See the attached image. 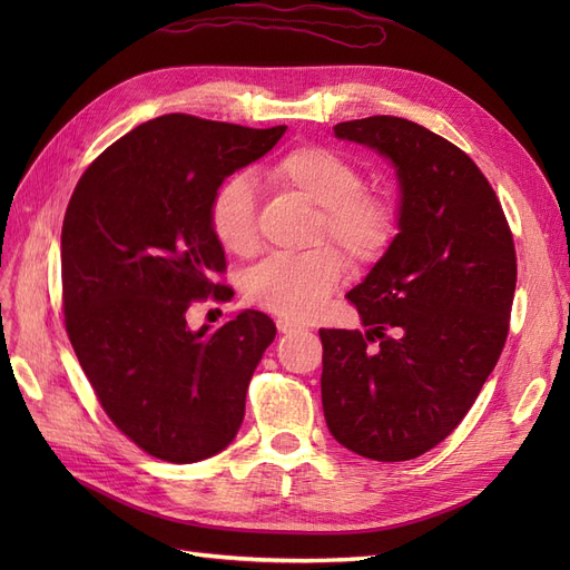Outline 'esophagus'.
<instances>
[{
    "label": "esophagus",
    "mask_w": 570,
    "mask_h": 570,
    "mask_svg": "<svg viewBox=\"0 0 570 570\" xmlns=\"http://www.w3.org/2000/svg\"><path fill=\"white\" fill-rule=\"evenodd\" d=\"M275 325H278V331L283 333V335H287V333H295V331H299V323H295V321H289V318H278L275 321Z\"/></svg>",
    "instance_id": "1"
}]
</instances>
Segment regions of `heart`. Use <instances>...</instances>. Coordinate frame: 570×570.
I'll list each match as a JSON object with an SVG mask.
<instances>
[{"mask_svg": "<svg viewBox=\"0 0 570 570\" xmlns=\"http://www.w3.org/2000/svg\"><path fill=\"white\" fill-rule=\"evenodd\" d=\"M268 178L321 206L318 237H327L354 264H371L390 247L394 237L392 204L364 193L358 168L340 154L304 145L273 164ZM209 223L220 247L235 256L258 249L256 195L247 178L223 180L209 204ZM342 256L331 247L302 254H273L254 266L245 281L252 304L285 318L314 316L342 281Z\"/></svg>", "mask_w": 570, "mask_h": 570, "instance_id": "b5f03b06", "label": "heart"}]
</instances>
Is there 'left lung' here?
Returning a JSON list of instances; mask_svg holds the SVG:
<instances>
[{"mask_svg":"<svg viewBox=\"0 0 570 570\" xmlns=\"http://www.w3.org/2000/svg\"><path fill=\"white\" fill-rule=\"evenodd\" d=\"M333 130L392 164L400 233L347 295L366 333L318 331L325 423L358 456L409 461L452 433L497 366L513 237L488 178L433 130L396 116Z\"/></svg>","mask_w":570,"mask_h":570,"instance_id":"left-lung-1","label":"left lung"}]
</instances>
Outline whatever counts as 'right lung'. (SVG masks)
Returning <instances> with one entry per match:
<instances>
[{
  "label": "right lung",
  "mask_w": 570,
  "mask_h": 570,
  "mask_svg": "<svg viewBox=\"0 0 570 570\" xmlns=\"http://www.w3.org/2000/svg\"><path fill=\"white\" fill-rule=\"evenodd\" d=\"M266 130L166 114L120 137L85 170L61 228L66 333L120 433L170 463L209 459L235 440L275 323L243 312L189 327L226 252L209 223L216 187L262 159Z\"/></svg>",
  "instance_id": "add662e5"
}]
</instances>
